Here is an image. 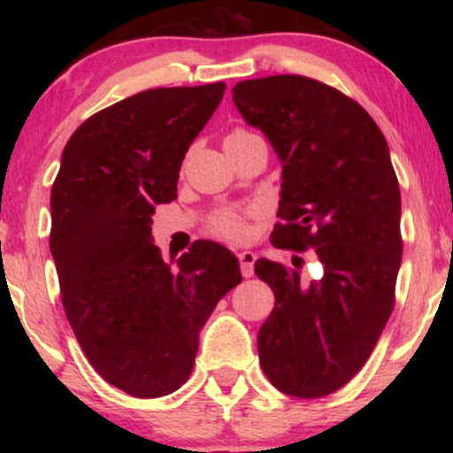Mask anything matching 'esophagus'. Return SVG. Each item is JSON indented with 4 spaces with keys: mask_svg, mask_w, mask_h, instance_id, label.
<instances>
[{
    "mask_svg": "<svg viewBox=\"0 0 453 453\" xmlns=\"http://www.w3.org/2000/svg\"><path fill=\"white\" fill-rule=\"evenodd\" d=\"M239 257V265H241V274H243L245 278H251L253 276V264H256L257 256L253 251H241L237 253Z\"/></svg>",
    "mask_w": 453,
    "mask_h": 453,
    "instance_id": "obj_1",
    "label": "esophagus"
}]
</instances>
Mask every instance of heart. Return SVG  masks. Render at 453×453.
Here are the masks:
<instances>
[{"label":"heart","mask_w":453,"mask_h":453,"mask_svg":"<svg viewBox=\"0 0 453 453\" xmlns=\"http://www.w3.org/2000/svg\"><path fill=\"white\" fill-rule=\"evenodd\" d=\"M241 135H247L245 129H233V132L226 135V140H237ZM208 228L210 233L216 234V237L226 241H243L250 237V226H247L245 214L234 212V210H222V212L212 216Z\"/></svg>","instance_id":"heart-1"}]
</instances>
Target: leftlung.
<instances>
[{
    "label": "left lung",
    "instance_id": "left-lung-1",
    "mask_svg": "<svg viewBox=\"0 0 453 453\" xmlns=\"http://www.w3.org/2000/svg\"><path fill=\"white\" fill-rule=\"evenodd\" d=\"M233 103L262 129L282 163L272 243L313 247L321 276L257 259L276 303L257 334L272 386L321 398L355 377L394 309L402 262L400 188L388 142L357 101L313 78L243 80Z\"/></svg>",
    "mask_w": 453,
    "mask_h": 453
}]
</instances>
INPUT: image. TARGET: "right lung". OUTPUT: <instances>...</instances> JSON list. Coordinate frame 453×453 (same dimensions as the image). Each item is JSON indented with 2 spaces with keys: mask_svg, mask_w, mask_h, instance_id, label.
I'll return each instance as SVG.
<instances>
[{
  "mask_svg": "<svg viewBox=\"0 0 453 453\" xmlns=\"http://www.w3.org/2000/svg\"><path fill=\"white\" fill-rule=\"evenodd\" d=\"M225 88L138 92L88 117L61 154L49 237L61 303L96 373L135 398L188 381L200 330L243 280L212 241H196L175 268L152 243L154 206L177 197L185 152Z\"/></svg>",
  "mask_w": 453,
  "mask_h": 453,
  "instance_id": "1",
  "label": "right lung"
}]
</instances>
